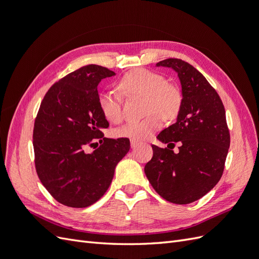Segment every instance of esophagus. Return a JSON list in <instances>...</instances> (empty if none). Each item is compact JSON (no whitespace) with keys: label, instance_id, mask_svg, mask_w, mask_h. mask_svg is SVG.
Returning a JSON list of instances; mask_svg holds the SVG:
<instances>
[{"label":"esophagus","instance_id":"1","mask_svg":"<svg viewBox=\"0 0 259 259\" xmlns=\"http://www.w3.org/2000/svg\"><path fill=\"white\" fill-rule=\"evenodd\" d=\"M139 144H140V143H139V142H137V140H135V139H131V147H132V148H136Z\"/></svg>","mask_w":259,"mask_h":259}]
</instances>
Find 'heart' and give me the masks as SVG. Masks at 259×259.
Here are the masks:
<instances>
[{"label":"heart","instance_id":"heart-1","mask_svg":"<svg viewBox=\"0 0 259 259\" xmlns=\"http://www.w3.org/2000/svg\"><path fill=\"white\" fill-rule=\"evenodd\" d=\"M117 90L125 97H144L142 120L130 121L114 130L116 137L145 140L163 126L164 117L173 121L183 107V94L177 86L167 83L165 77L150 70L139 68L125 73L117 83ZM101 113L110 123L123 120V104L120 94L115 91H104L98 96Z\"/></svg>","mask_w":259,"mask_h":259}]
</instances>
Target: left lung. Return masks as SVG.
Listing matches in <instances>:
<instances>
[{"instance_id":"1","label":"left lung","mask_w":259,"mask_h":259,"mask_svg":"<svg viewBox=\"0 0 259 259\" xmlns=\"http://www.w3.org/2000/svg\"><path fill=\"white\" fill-rule=\"evenodd\" d=\"M182 83L183 107L177 121L158 135L166 148L152 145L153 156L145 173L153 189L175 204H189L210 191L222 178L230 146L223 101L215 89L188 62L168 58ZM179 142V152L171 150Z\"/></svg>"}]
</instances>
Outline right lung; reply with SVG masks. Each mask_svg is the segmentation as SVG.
I'll use <instances>...</instances> for the list:
<instances>
[{"label": "right lung", "instance_id": "obj_1", "mask_svg": "<svg viewBox=\"0 0 259 259\" xmlns=\"http://www.w3.org/2000/svg\"><path fill=\"white\" fill-rule=\"evenodd\" d=\"M114 74L97 65L77 69L51 86L38 109L33 128L36 174L66 206L86 207L98 201L130 150V139L103 134L109 123L98 106L97 86ZM88 146L96 150L85 153Z\"/></svg>", "mask_w": 259, "mask_h": 259}]
</instances>
